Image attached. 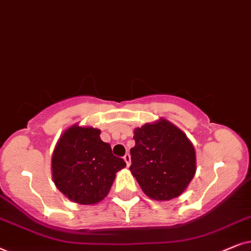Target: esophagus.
<instances>
[{
    "mask_svg": "<svg viewBox=\"0 0 251 251\" xmlns=\"http://www.w3.org/2000/svg\"><path fill=\"white\" fill-rule=\"evenodd\" d=\"M124 160L126 162V165L127 166L131 165V156H129V153H126V155L124 156Z\"/></svg>",
    "mask_w": 251,
    "mask_h": 251,
    "instance_id": "obj_1",
    "label": "esophagus"
}]
</instances>
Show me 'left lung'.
Segmentation results:
<instances>
[{"instance_id": "8db88e82", "label": "left lung", "mask_w": 251, "mask_h": 251, "mask_svg": "<svg viewBox=\"0 0 251 251\" xmlns=\"http://www.w3.org/2000/svg\"><path fill=\"white\" fill-rule=\"evenodd\" d=\"M129 170L148 198L170 201L187 189L196 172V152L181 129L165 118L134 129Z\"/></svg>"}]
</instances>
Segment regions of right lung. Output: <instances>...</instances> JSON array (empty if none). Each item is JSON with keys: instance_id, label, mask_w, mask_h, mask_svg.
I'll list each match as a JSON object with an SVG mask.
<instances>
[{"instance_id": "obj_1", "label": "right lung", "mask_w": 251, "mask_h": 251, "mask_svg": "<svg viewBox=\"0 0 251 251\" xmlns=\"http://www.w3.org/2000/svg\"><path fill=\"white\" fill-rule=\"evenodd\" d=\"M92 126H70L59 136L51 156V176L57 189L70 201L96 204L106 198L116 173L126 166L112 155L109 143Z\"/></svg>"}]
</instances>
